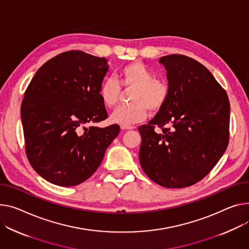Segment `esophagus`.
Segmentation results:
<instances>
[{"label":"esophagus","mask_w":249,"mask_h":249,"mask_svg":"<svg viewBox=\"0 0 249 249\" xmlns=\"http://www.w3.org/2000/svg\"><path fill=\"white\" fill-rule=\"evenodd\" d=\"M133 128H134L133 126H130V125L129 126H123V125L121 126L122 130H131V129H133Z\"/></svg>","instance_id":"1"}]
</instances>
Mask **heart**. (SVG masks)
<instances>
[{
  "label": "heart",
  "mask_w": 249,
  "mask_h": 249,
  "mask_svg": "<svg viewBox=\"0 0 249 249\" xmlns=\"http://www.w3.org/2000/svg\"><path fill=\"white\" fill-rule=\"evenodd\" d=\"M132 89L128 105L116 108L110 121L115 124L129 126L142 121L150 113H158L166 105L170 89L165 81L156 79L155 73L142 62H132L120 70L119 83L112 78L106 79L99 89L103 104L109 108L117 104L121 88Z\"/></svg>",
  "instance_id": "heart-1"
}]
</instances>
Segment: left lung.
<instances>
[{"instance_id": "obj_1", "label": "left lung", "mask_w": 249, "mask_h": 249, "mask_svg": "<svg viewBox=\"0 0 249 249\" xmlns=\"http://www.w3.org/2000/svg\"><path fill=\"white\" fill-rule=\"evenodd\" d=\"M159 62L167 71L170 95L155 117L138 128L139 160L155 183L188 187L203 179L225 152L230 104L225 90L199 62L177 54Z\"/></svg>"}]
</instances>
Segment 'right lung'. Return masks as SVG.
<instances>
[{"label":"right lung","instance_id":"add662e5","mask_svg":"<svg viewBox=\"0 0 249 249\" xmlns=\"http://www.w3.org/2000/svg\"><path fill=\"white\" fill-rule=\"evenodd\" d=\"M107 60L68 51L47 61L24 94L21 118L26 154L47 181L63 187L87 180L102 162L120 127L85 125L108 117L99 89Z\"/></svg>","mask_w":249,"mask_h":249}]
</instances>
